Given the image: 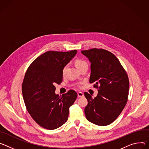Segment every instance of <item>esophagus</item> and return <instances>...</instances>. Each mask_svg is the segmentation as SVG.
Wrapping results in <instances>:
<instances>
[{
    "instance_id": "esophagus-1",
    "label": "esophagus",
    "mask_w": 149,
    "mask_h": 149,
    "mask_svg": "<svg viewBox=\"0 0 149 149\" xmlns=\"http://www.w3.org/2000/svg\"><path fill=\"white\" fill-rule=\"evenodd\" d=\"M77 96H78V97H83V96H84V93H82L81 92H78Z\"/></svg>"
}]
</instances>
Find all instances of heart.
Returning <instances> with one entry per match:
<instances>
[{
  "mask_svg": "<svg viewBox=\"0 0 149 149\" xmlns=\"http://www.w3.org/2000/svg\"><path fill=\"white\" fill-rule=\"evenodd\" d=\"M75 65H76V66L77 67V68L79 69V68L82 67V66L85 65H88V64H87V63L85 61H84L83 60L77 59L75 61ZM65 69H66V66H64V67L63 69V70H62V73L63 74H64V73L65 72Z\"/></svg>",
  "mask_w": 149,
  "mask_h": 149,
  "instance_id": "obj_1",
  "label": "heart"
}]
</instances>
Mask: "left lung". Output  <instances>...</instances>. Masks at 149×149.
<instances>
[{
  "label": "left lung",
  "instance_id": "obj_1",
  "mask_svg": "<svg viewBox=\"0 0 149 149\" xmlns=\"http://www.w3.org/2000/svg\"><path fill=\"white\" fill-rule=\"evenodd\" d=\"M81 52L91 63L89 82L98 89L94 98L84 93L88 100L86 117L96 125H108L118 118L127 102L128 75L117 57L106 49L92 48Z\"/></svg>",
  "mask_w": 149,
  "mask_h": 149
}]
</instances>
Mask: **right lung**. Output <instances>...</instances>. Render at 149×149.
Here are the masks:
<instances>
[{"label":"right lung","mask_w":149,"mask_h":149,"mask_svg":"<svg viewBox=\"0 0 149 149\" xmlns=\"http://www.w3.org/2000/svg\"><path fill=\"white\" fill-rule=\"evenodd\" d=\"M77 53L48 51L38 57L28 68L22 85L26 109L39 125L56 129L68 121L69 108L77 97L74 90L59 96L55 85L63 80L62 70Z\"/></svg>","instance_id":"add662e5"}]
</instances>
